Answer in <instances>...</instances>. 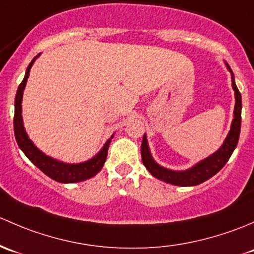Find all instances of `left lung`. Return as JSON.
<instances>
[{"label": "left lung", "mask_w": 254, "mask_h": 254, "mask_svg": "<svg viewBox=\"0 0 254 254\" xmlns=\"http://www.w3.org/2000/svg\"><path fill=\"white\" fill-rule=\"evenodd\" d=\"M227 69L231 73V82L232 89L235 91V110H234V120H232L231 127H230L229 133H227L226 138H225L224 143L221 144L220 148L209 155L208 158L203 159V160L198 161L195 165L187 170H182V171H176V170H170L166 167L159 165L155 160L153 159V155L150 153V149L148 145V139H146V134L144 133L142 140V161L144 164L149 172L153 175L155 179L160 180V181L166 182V184L181 186V187H188V186H197L203 184V182L213 177L214 175L218 174L221 169H223L225 164L230 159L231 154L234 153L235 148H236L237 143H239L240 138V130H241V110H242V100L241 94H240L239 89L235 83L234 73L231 68L225 62Z\"/></svg>", "instance_id": "obj_1"}]
</instances>
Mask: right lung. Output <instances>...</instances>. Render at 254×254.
<instances>
[{"label": "right lung", "instance_id": "1", "mask_svg": "<svg viewBox=\"0 0 254 254\" xmlns=\"http://www.w3.org/2000/svg\"><path fill=\"white\" fill-rule=\"evenodd\" d=\"M40 56H35L33 61L30 62L28 66L27 70H25V75L23 78L22 83L18 87L17 94H15V100H14V135L15 140H17L18 145H19L20 150L25 154L28 159L34 164L38 169L45 175H48L50 179L55 180L61 184H74V182H82L85 180L91 179L95 176L100 170L103 169L104 164L106 161V156H108L109 145L111 139L114 138V134L110 137V139L106 140L101 150L99 151L96 155L93 158L89 159L87 161L78 164H68L64 163L61 160L51 158V156L46 155L45 153L40 150L33 142L30 140L29 135L25 132L24 125H23V116H22V101H23V91H24L25 85H27L28 77H29L30 68L34 64L35 60Z\"/></svg>", "mask_w": 254, "mask_h": 254}]
</instances>
